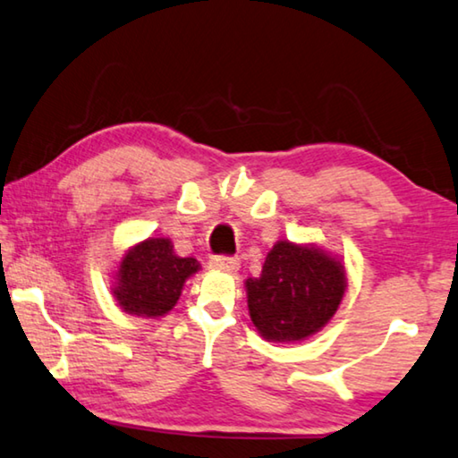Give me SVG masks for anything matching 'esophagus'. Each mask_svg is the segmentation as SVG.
I'll return each instance as SVG.
<instances>
[{"label": "esophagus", "instance_id": "34e87169", "mask_svg": "<svg viewBox=\"0 0 458 458\" xmlns=\"http://www.w3.org/2000/svg\"><path fill=\"white\" fill-rule=\"evenodd\" d=\"M238 265L241 263L230 257H214L209 260V268H214V271H224V273H236Z\"/></svg>", "mask_w": 458, "mask_h": 458}]
</instances>
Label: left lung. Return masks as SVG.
Returning a JSON list of instances; mask_svg holds the SVG:
<instances>
[{
  "mask_svg": "<svg viewBox=\"0 0 458 458\" xmlns=\"http://www.w3.org/2000/svg\"><path fill=\"white\" fill-rule=\"evenodd\" d=\"M346 268L338 255L314 242L277 241L259 277L246 279L250 320L267 343H300L320 332L346 292Z\"/></svg>",
  "mask_w": 458,
  "mask_h": 458,
  "instance_id": "obj_1",
  "label": "left lung"
}]
</instances>
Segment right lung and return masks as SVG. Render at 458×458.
Returning <instances> with one entry per match:
<instances>
[{"label": "right lung", "instance_id": "1", "mask_svg": "<svg viewBox=\"0 0 458 458\" xmlns=\"http://www.w3.org/2000/svg\"><path fill=\"white\" fill-rule=\"evenodd\" d=\"M199 268L198 259L175 255L171 238L148 236L124 250L112 295L126 314L158 320L177 306L185 281Z\"/></svg>", "mask_w": 458, "mask_h": 458}]
</instances>
